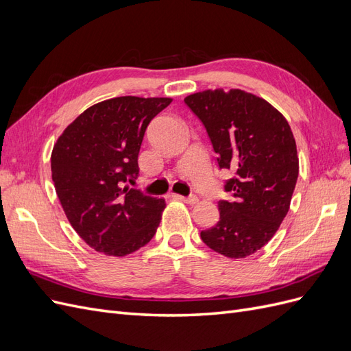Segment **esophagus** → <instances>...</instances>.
<instances>
[{"label": "esophagus", "mask_w": 351, "mask_h": 351, "mask_svg": "<svg viewBox=\"0 0 351 351\" xmlns=\"http://www.w3.org/2000/svg\"><path fill=\"white\" fill-rule=\"evenodd\" d=\"M176 199L184 202V204H190V205H195V204H197V200H199V199H197V196H195V195H190V196H187V197L176 195Z\"/></svg>", "instance_id": "1"}]
</instances>
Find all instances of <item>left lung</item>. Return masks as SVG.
Instances as JSON below:
<instances>
[{
  "mask_svg": "<svg viewBox=\"0 0 351 351\" xmlns=\"http://www.w3.org/2000/svg\"><path fill=\"white\" fill-rule=\"evenodd\" d=\"M205 125L218 167L234 171L219 200V221L200 231L208 247L231 259L262 249L290 209L299 156L284 115L269 102L240 89L204 90L184 98Z\"/></svg>",
  "mask_w": 351,
  "mask_h": 351,
  "instance_id": "left-lung-1",
  "label": "left lung"
}]
</instances>
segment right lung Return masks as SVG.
Masks as SVG:
<instances>
[{
	"instance_id": "add662e5",
	"label": "right lung",
	"mask_w": 351,
	"mask_h": 351,
	"mask_svg": "<svg viewBox=\"0 0 351 351\" xmlns=\"http://www.w3.org/2000/svg\"><path fill=\"white\" fill-rule=\"evenodd\" d=\"M171 98L119 97L92 105L58 137L52 182L74 231L92 249L125 256L155 236L165 200L132 189L147 124Z\"/></svg>"
}]
</instances>
